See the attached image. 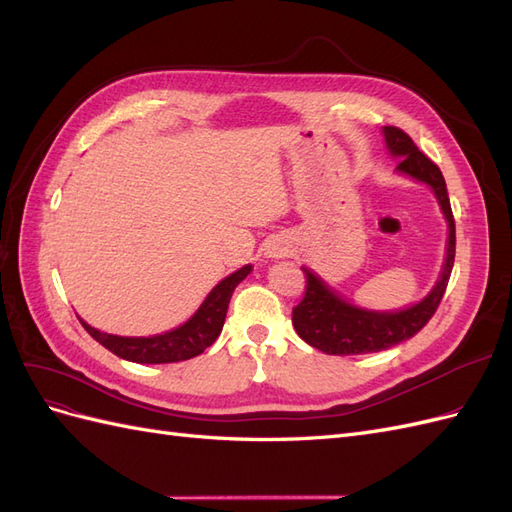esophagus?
I'll return each mask as SVG.
<instances>
[{"label": "esophagus", "instance_id": "1", "mask_svg": "<svg viewBox=\"0 0 512 512\" xmlns=\"http://www.w3.org/2000/svg\"><path fill=\"white\" fill-rule=\"evenodd\" d=\"M269 254H271V256H277V254H282V250H280V252H277V250H271Z\"/></svg>", "mask_w": 512, "mask_h": 512}]
</instances>
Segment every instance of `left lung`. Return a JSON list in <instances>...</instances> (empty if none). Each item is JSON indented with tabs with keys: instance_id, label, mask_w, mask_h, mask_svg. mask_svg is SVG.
Listing matches in <instances>:
<instances>
[{
	"instance_id": "8db88e82",
	"label": "left lung",
	"mask_w": 512,
	"mask_h": 512,
	"mask_svg": "<svg viewBox=\"0 0 512 512\" xmlns=\"http://www.w3.org/2000/svg\"><path fill=\"white\" fill-rule=\"evenodd\" d=\"M382 132L391 156L401 160L397 164L399 173L427 183L433 194H436L448 222L446 260L438 284L433 286L427 297L412 307L399 309V312H371V309L356 307L333 292L318 275H314V271L303 267L301 271L305 273V297L297 307H292V324L303 342L327 354L380 352L414 337L436 314L448 286V277H451L453 271L455 220L440 168L423 151H418L404 130L384 126Z\"/></svg>"
}]
</instances>
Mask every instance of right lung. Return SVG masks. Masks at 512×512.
<instances>
[{"instance_id": "right-lung-1", "label": "right lung", "mask_w": 512, "mask_h": 512, "mask_svg": "<svg viewBox=\"0 0 512 512\" xmlns=\"http://www.w3.org/2000/svg\"><path fill=\"white\" fill-rule=\"evenodd\" d=\"M252 265H245L232 275L224 277V280L215 286L207 299L196 309V314L181 324V327L166 331L162 335H151V337H121V335H108L94 327H89L85 320L81 324L85 331L102 344L106 350L117 354L119 359H126L132 363H177V361H188L194 356L203 354L218 335L222 333L228 303L232 292L243 282L247 275H250Z\"/></svg>"}]
</instances>
